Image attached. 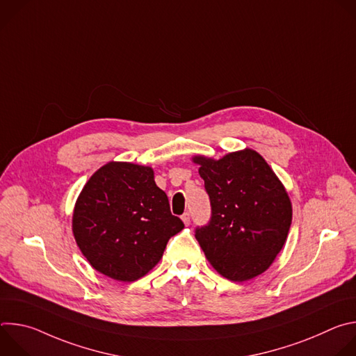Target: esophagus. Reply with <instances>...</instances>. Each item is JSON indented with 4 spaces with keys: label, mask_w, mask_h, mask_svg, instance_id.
I'll list each match as a JSON object with an SVG mask.
<instances>
[{
    "label": "esophagus",
    "mask_w": 356,
    "mask_h": 356,
    "mask_svg": "<svg viewBox=\"0 0 356 356\" xmlns=\"http://www.w3.org/2000/svg\"><path fill=\"white\" fill-rule=\"evenodd\" d=\"M181 220H183L184 225H190V214H188V213H184V214L181 216Z\"/></svg>",
    "instance_id": "1"
}]
</instances>
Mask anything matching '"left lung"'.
Returning a JSON list of instances; mask_svg holds the SVG:
<instances>
[{
	"label": "left lung",
	"mask_w": 356,
	"mask_h": 356,
	"mask_svg": "<svg viewBox=\"0 0 356 356\" xmlns=\"http://www.w3.org/2000/svg\"><path fill=\"white\" fill-rule=\"evenodd\" d=\"M211 202L195 239L211 266L232 282L259 276L275 262L291 225L290 197L266 161L245 147L216 161L193 156Z\"/></svg>",
	"instance_id": "left-lung-1"
}]
</instances>
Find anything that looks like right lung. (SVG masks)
I'll return each instance as SVG.
<instances>
[{
  "label": "right lung",
  "instance_id": "add662e5",
  "mask_svg": "<svg viewBox=\"0 0 356 356\" xmlns=\"http://www.w3.org/2000/svg\"><path fill=\"white\" fill-rule=\"evenodd\" d=\"M184 224L172 216L154 169L108 162L77 197L72 229L88 264L114 280L134 282L162 259L168 241Z\"/></svg>",
  "mask_w": 356,
  "mask_h": 356
}]
</instances>
